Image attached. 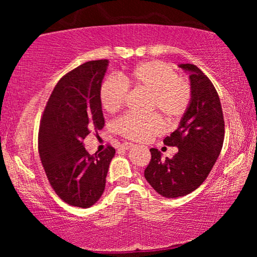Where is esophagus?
<instances>
[{
	"instance_id": "1",
	"label": "esophagus",
	"mask_w": 257,
	"mask_h": 257,
	"mask_svg": "<svg viewBox=\"0 0 257 257\" xmlns=\"http://www.w3.org/2000/svg\"><path fill=\"white\" fill-rule=\"evenodd\" d=\"M133 146H134L133 143H123V144L121 145V149H123V150H130Z\"/></svg>"
}]
</instances>
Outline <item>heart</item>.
<instances>
[{
    "label": "heart",
    "mask_w": 257,
    "mask_h": 257,
    "mask_svg": "<svg viewBox=\"0 0 257 257\" xmlns=\"http://www.w3.org/2000/svg\"><path fill=\"white\" fill-rule=\"evenodd\" d=\"M120 78L123 83L115 78H107L99 88V101L108 113H114L123 106L128 94L125 85L149 93L147 112H158L168 122L180 119L189 107L190 86L178 77L168 63L147 61L132 71L121 73ZM115 129L125 138L143 142L159 134L162 125L156 115H125L116 121Z\"/></svg>",
    "instance_id": "obj_1"
}]
</instances>
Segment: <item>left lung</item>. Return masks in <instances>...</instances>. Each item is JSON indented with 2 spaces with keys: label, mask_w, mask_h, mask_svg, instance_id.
<instances>
[{
  "label": "left lung",
  "mask_w": 257,
  "mask_h": 257,
  "mask_svg": "<svg viewBox=\"0 0 257 257\" xmlns=\"http://www.w3.org/2000/svg\"><path fill=\"white\" fill-rule=\"evenodd\" d=\"M189 75L191 99L178 128L165 137L167 146L178 147L172 159L151 149L144 176L153 189L167 198L182 197L197 189L222 150L224 120L221 102L211 80L190 63L178 66Z\"/></svg>",
  "instance_id": "1"
}]
</instances>
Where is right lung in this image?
Listing matches in <instances>:
<instances>
[{"label":"right lung","instance_id":"obj_1","mask_svg":"<svg viewBox=\"0 0 257 257\" xmlns=\"http://www.w3.org/2000/svg\"><path fill=\"white\" fill-rule=\"evenodd\" d=\"M108 60L88 61L61 78L43 113L38 152L51 186L61 199L87 208L101 198L115 150L90 155L82 141L104 125L99 88Z\"/></svg>","mask_w":257,"mask_h":257}]
</instances>
